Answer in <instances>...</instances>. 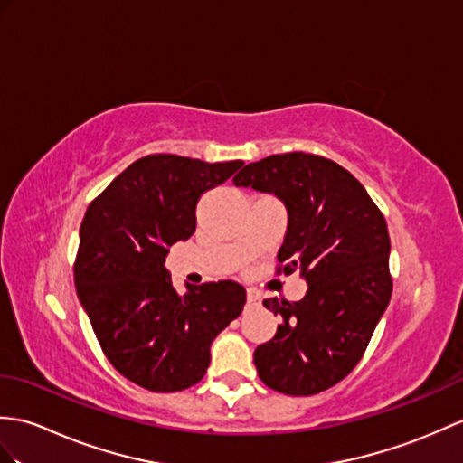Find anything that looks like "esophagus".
Segmentation results:
<instances>
[{
	"instance_id": "esophagus-1",
	"label": "esophagus",
	"mask_w": 463,
	"mask_h": 463,
	"mask_svg": "<svg viewBox=\"0 0 463 463\" xmlns=\"http://www.w3.org/2000/svg\"><path fill=\"white\" fill-rule=\"evenodd\" d=\"M246 304H249V306L260 304V296H258L254 289H249V292H246Z\"/></svg>"
}]
</instances>
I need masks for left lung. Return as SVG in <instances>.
<instances>
[{
  "instance_id": "left-lung-1",
  "label": "left lung",
  "mask_w": 463,
  "mask_h": 463,
  "mask_svg": "<svg viewBox=\"0 0 463 463\" xmlns=\"http://www.w3.org/2000/svg\"><path fill=\"white\" fill-rule=\"evenodd\" d=\"M232 181L284 201L288 231L276 274L299 270L307 282L299 302L264 299L282 324L254 351L258 377L289 396L327 391L357 367L391 302L383 213L345 167L316 154L268 156Z\"/></svg>"
}]
</instances>
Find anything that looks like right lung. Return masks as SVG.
<instances>
[{"label":"right lung","instance_id":"1","mask_svg":"<svg viewBox=\"0 0 463 463\" xmlns=\"http://www.w3.org/2000/svg\"><path fill=\"white\" fill-rule=\"evenodd\" d=\"M244 161L154 154L134 161L96 197L80 224L74 286L112 367L147 391H185L205 377L211 343L241 316L246 292L232 280L177 294L169 246L197 227V201Z\"/></svg>","mask_w":463,"mask_h":463}]
</instances>
